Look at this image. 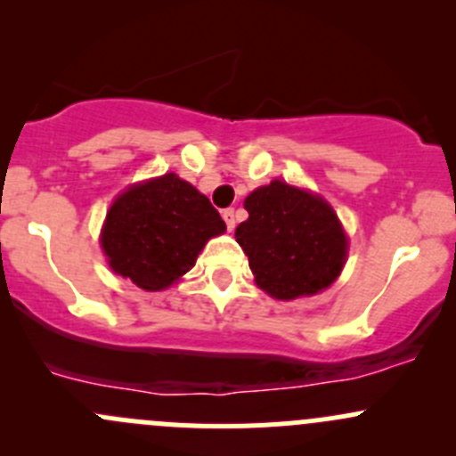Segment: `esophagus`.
Listing matches in <instances>:
<instances>
[{
	"label": "esophagus",
	"instance_id": "1",
	"mask_svg": "<svg viewBox=\"0 0 456 456\" xmlns=\"http://www.w3.org/2000/svg\"><path fill=\"white\" fill-rule=\"evenodd\" d=\"M223 218H224V224H227L229 232H233V227H236V211H233V209H224L223 211Z\"/></svg>",
	"mask_w": 456,
	"mask_h": 456
}]
</instances>
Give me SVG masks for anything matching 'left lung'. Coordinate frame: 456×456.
<instances>
[{
    "instance_id": "1",
    "label": "left lung",
    "mask_w": 456,
    "mask_h": 456,
    "mask_svg": "<svg viewBox=\"0 0 456 456\" xmlns=\"http://www.w3.org/2000/svg\"><path fill=\"white\" fill-rule=\"evenodd\" d=\"M245 209L249 218L236 227V240L262 291L275 300H296L338 280L348 240L324 199L271 181L247 196Z\"/></svg>"
}]
</instances>
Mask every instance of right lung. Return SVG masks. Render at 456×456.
Listing matches in <instances>:
<instances>
[{
	"mask_svg": "<svg viewBox=\"0 0 456 456\" xmlns=\"http://www.w3.org/2000/svg\"><path fill=\"white\" fill-rule=\"evenodd\" d=\"M209 199L176 174L132 185L110 207L101 247L114 273L163 291L196 265L207 240L224 233Z\"/></svg>",
	"mask_w": 456,
	"mask_h": 456,
	"instance_id": "add662e5",
	"label": "right lung"
}]
</instances>
